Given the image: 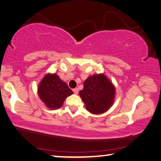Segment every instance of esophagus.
I'll use <instances>...</instances> for the list:
<instances>
[{
  "instance_id": "1",
  "label": "esophagus",
  "mask_w": 161,
  "mask_h": 161,
  "mask_svg": "<svg viewBox=\"0 0 161 161\" xmlns=\"http://www.w3.org/2000/svg\"><path fill=\"white\" fill-rule=\"evenodd\" d=\"M78 88H74V89H73V93H74L75 94H78Z\"/></svg>"
}]
</instances>
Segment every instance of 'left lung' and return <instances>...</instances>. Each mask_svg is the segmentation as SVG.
I'll return each instance as SVG.
<instances>
[{
    "label": "left lung",
    "mask_w": 161,
    "mask_h": 161,
    "mask_svg": "<svg viewBox=\"0 0 161 161\" xmlns=\"http://www.w3.org/2000/svg\"><path fill=\"white\" fill-rule=\"evenodd\" d=\"M83 84V89L79 92V95L89 112L101 114L112 106L115 88L104 74L89 76Z\"/></svg>",
    "instance_id": "8db88e82"
}]
</instances>
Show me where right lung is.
Wrapping results in <instances>:
<instances>
[{"label":"right lung","instance_id":"obj_1","mask_svg":"<svg viewBox=\"0 0 161 161\" xmlns=\"http://www.w3.org/2000/svg\"><path fill=\"white\" fill-rule=\"evenodd\" d=\"M38 93L46 106L50 109H57L62 106L65 99L72 95L73 91L56 73H48L38 85Z\"/></svg>","mask_w":161,"mask_h":161}]
</instances>
